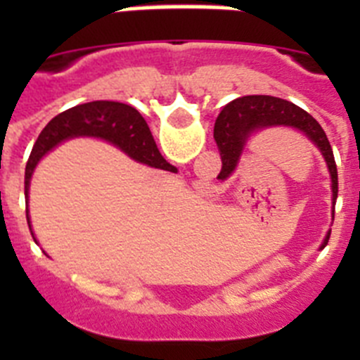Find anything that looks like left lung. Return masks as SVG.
<instances>
[{
  "mask_svg": "<svg viewBox=\"0 0 360 360\" xmlns=\"http://www.w3.org/2000/svg\"><path fill=\"white\" fill-rule=\"evenodd\" d=\"M270 126H288L299 129L308 141L317 146L328 165L330 178H332V200L335 205L339 184H337L335 158L328 136L310 113L285 98L270 97V95H247L232 101L219 111L214 124V139L221 157L219 176H227L234 171L247 139L257 129L270 128ZM328 240L330 232L324 238V245L328 243Z\"/></svg>",
  "mask_w": 360,
  "mask_h": 360,
  "instance_id": "8db88e82",
  "label": "left lung"
}]
</instances>
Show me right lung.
I'll list each match as a JSON object with an SVG mask.
<instances>
[{
	"label": "right lung",
	"instance_id": "1",
	"mask_svg": "<svg viewBox=\"0 0 360 360\" xmlns=\"http://www.w3.org/2000/svg\"><path fill=\"white\" fill-rule=\"evenodd\" d=\"M72 136H98V139L115 144L117 148L128 153L129 157L142 164L176 173V167L171 165L169 162H165V158L160 155L144 117L135 108L129 104L113 103V101H94V103L70 108L53 117L37 136L36 144L32 148L30 158L27 162V169H25V200L27 203L28 186H30L32 173L36 169L37 162L50 149ZM27 221L30 227L28 209Z\"/></svg>",
	"mask_w": 360,
	"mask_h": 360
}]
</instances>
